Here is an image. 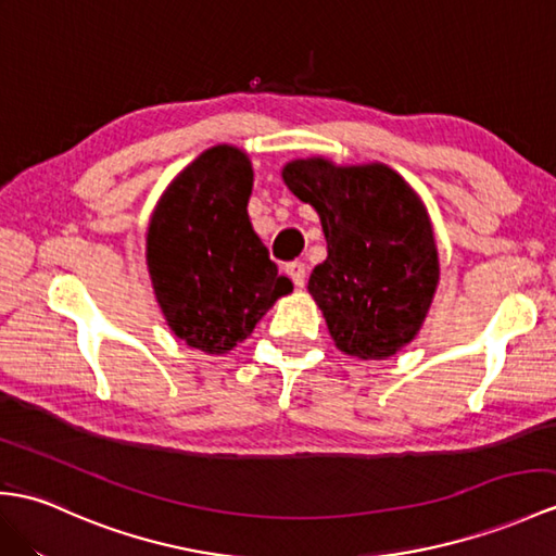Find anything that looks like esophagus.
I'll use <instances>...</instances> for the list:
<instances>
[{
  "label": "esophagus",
  "mask_w": 556,
  "mask_h": 556,
  "mask_svg": "<svg viewBox=\"0 0 556 556\" xmlns=\"http://www.w3.org/2000/svg\"><path fill=\"white\" fill-rule=\"evenodd\" d=\"M287 275L291 277V281H293V287H303L305 283V263H301V261H295V263H289L287 265Z\"/></svg>",
  "instance_id": "obj_1"
}]
</instances>
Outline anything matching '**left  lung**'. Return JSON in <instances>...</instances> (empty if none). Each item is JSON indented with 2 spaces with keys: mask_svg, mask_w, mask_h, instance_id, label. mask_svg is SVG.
<instances>
[{
  "mask_svg": "<svg viewBox=\"0 0 556 556\" xmlns=\"http://www.w3.org/2000/svg\"><path fill=\"white\" fill-rule=\"evenodd\" d=\"M293 197L319 215L327 261L307 291L341 353L386 359L417 339L441 279L433 225L419 193L383 163L325 156L281 167Z\"/></svg>",
  "mask_w": 556,
  "mask_h": 556,
  "instance_id": "8db88e82",
  "label": "left lung"
}]
</instances>
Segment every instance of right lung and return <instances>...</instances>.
<instances>
[{"instance_id":"add662e5","label":"right lung","mask_w":556,"mask_h":556,"mask_svg":"<svg viewBox=\"0 0 556 556\" xmlns=\"http://www.w3.org/2000/svg\"><path fill=\"white\" fill-rule=\"evenodd\" d=\"M249 153L205 149L165 187L147 227V267L165 325L189 348L225 355L293 291L253 231Z\"/></svg>"}]
</instances>
